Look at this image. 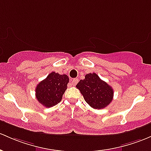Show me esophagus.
I'll return each mask as SVG.
<instances>
[{"label": "esophagus", "instance_id": "1", "mask_svg": "<svg viewBox=\"0 0 151 151\" xmlns=\"http://www.w3.org/2000/svg\"><path fill=\"white\" fill-rule=\"evenodd\" d=\"M78 81H79V79H73L72 80V84L73 86H75L76 84H77V82H78Z\"/></svg>", "mask_w": 151, "mask_h": 151}]
</instances>
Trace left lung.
<instances>
[{
    "instance_id": "left-lung-1",
    "label": "left lung",
    "mask_w": 151,
    "mask_h": 151,
    "mask_svg": "<svg viewBox=\"0 0 151 151\" xmlns=\"http://www.w3.org/2000/svg\"><path fill=\"white\" fill-rule=\"evenodd\" d=\"M76 87L86 102L94 109L105 108L113 98V89L95 73L86 74L84 79H81Z\"/></svg>"
}]
</instances>
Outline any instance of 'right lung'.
I'll return each mask as SVG.
<instances>
[{
	"label": "right lung",
	"instance_id": "right-lung-1",
	"mask_svg": "<svg viewBox=\"0 0 151 151\" xmlns=\"http://www.w3.org/2000/svg\"><path fill=\"white\" fill-rule=\"evenodd\" d=\"M69 79L67 74L52 72L36 87V97L46 107L57 105L62 100Z\"/></svg>",
	"mask_w": 151,
	"mask_h": 151
}]
</instances>
